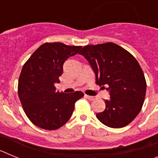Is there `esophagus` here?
<instances>
[{
	"label": "esophagus",
	"mask_w": 158,
	"mask_h": 158,
	"mask_svg": "<svg viewBox=\"0 0 158 158\" xmlns=\"http://www.w3.org/2000/svg\"><path fill=\"white\" fill-rule=\"evenodd\" d=\"M85 97L89 100H93L95 99L94 96H88V95H85Z\"/></svg>",
	"instance_id": "obj_1"
}]
</instances>
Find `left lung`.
I'll return each instance as SVG.
<instances>
[{
    "label": "left lung",
    "instance_id": "left-lung-1",
    "mask_svg": "<svg viewBox=\"0 0 158 158\" xmlns=\"http://www.w3.org/2000/svg\"><path fill=\"white\" fill-rule=\"evenodd\" d=\"M83 55L96 74V84L108 86L110 99L96 118L111 128L127 126L139 115L146 96L144 73L135 57L113 43L84 47ZM105 89V88H104Z\"/></svg>",
    "mask_w": 158,
    "mask_h": 158
}]
</instances>
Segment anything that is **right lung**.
Here are the masks:
<instances>
[{"label": "right lung", "instance_id": "obj_1", "mask_svg": "<svg viewBox=\"0 0 158 158\" xmlns=\"http://www.w3.org/2000/svg\"><path fill=\"white\" fill-rule=\"evenodd\" d=\"M81 49L62 43H43L23 65L18 95L25 114L35 126L49 131L60 128L70 118L77 100L84 96L81 91L60 93L54 86L60 82L65 60Z\"/></svg>", "mask_w": 158, "mask_h": 158}]
</instances>
